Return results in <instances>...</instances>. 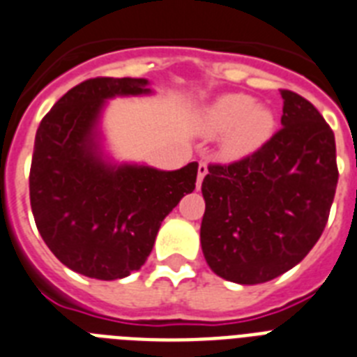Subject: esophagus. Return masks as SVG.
Segmentation results:
<instances>
[{
  "instance_id": "obj_1",
  "label": "esophagus",
  "mask_w": 357,
  "mask_h": 357,
  "mask_svg": "<svg viewBox=\"0 0 357 357\" xmlns=\"http://www.w3.org/2000/svg\"><path fill=\"white\" fill-rule=\"evenodd\" d=\"M206 175H208V164H206V162H199V176H197V190H199L200 185H202V181H204Z\"/></svg>"
}]
</instances>
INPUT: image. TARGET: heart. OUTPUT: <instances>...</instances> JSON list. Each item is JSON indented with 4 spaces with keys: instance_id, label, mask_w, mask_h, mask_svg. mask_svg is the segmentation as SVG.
<instances>
[{
    "instance_id": "1",
    "label": "heart",
    "mask_w": 357,
    "mask_h": 357,
    "mask_svg": "<svg viewBox=\"0 0 357 357\" xmlns=\"http://www.w3.org/2000/svg\"><path fill=\"white\" fill-rule=\"evenodd\" d=\"M273 114L255 105L246 94L222 96L208 107L204 114V131L210 135L228 132L225 153L228 157H244L266 142L273 131Z\"/></svg>"
}]
</instances>
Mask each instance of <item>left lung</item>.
Wrapping results in <instances>:
<instances>
[{
    "label": "left lung",
    "instance_id": "8db88e82",
    "mask_svg": "<svg viewBox=\"0 0 357 357\" xmlns=\"http://www.w3.org/2000/svg\"><path fill=\"white\" fill-rule=\"evenodd\" d=\"M282 128L241 160L210 164L200 244L219 278L259 284L301 263L326 226L337 185L335 138L314 105L281 89Z\"/></svg>",
    "mask_w": 357,
    "mask_h": 357
}]
</instances>
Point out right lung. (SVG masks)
Instances as JSON below:
<instances>
[{"instance_id":"obj_1","label":"right lung","mask_w":357,"mask_h":357,"mask_svg":"<svg viewBox=\"0 0 357 357\" xmlns=\"http://www.w3.org/2000/svg\"><path fill=\"white\" fill-rule=\"evenodd\" d=\"M144 78L85 79L43 116L34 140L29 191L38 231L75 272L102 281L146 263L158 228L195 190L197 162L176 172L111 166L100 158L94 123L113 96L149 93Z\"/></svg>"}]
</instances>
